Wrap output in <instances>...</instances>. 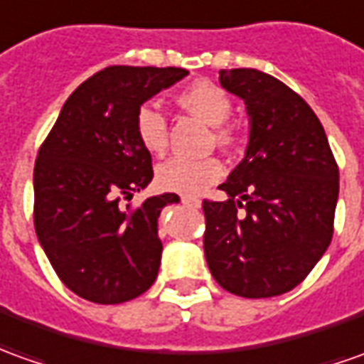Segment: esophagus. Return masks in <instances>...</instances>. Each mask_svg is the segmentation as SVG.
Listing matches in <instances>:
<instances>
[{
  "instance_id": "esophagus-1",
  "label": "esophagus",
  "mask_w": 364,
  "mask_h": 364,
  "mask_svg": "<svg viewBox=\"0 0 364 364\" xmlns=\"http://www.w3.org/2000/svg\"><path fill=\"white\" fill-rule=\"evenodd\" d=\"M182 204L188 208H200L202 206V202L198 200V198H190V196H182Z\"/></svg>"
}]
</instances>
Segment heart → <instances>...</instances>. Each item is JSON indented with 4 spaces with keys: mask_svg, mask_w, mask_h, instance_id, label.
I'll list each match as a JSON object with an SVG mask.
<instances>
[{
    "mask_svg": "<svg viewBox=\"0 0 364 364\" xmlns=\"http://www.w3.org/2000/svg\"><path fill=\"white\" fill-rule=\"evenodd\" d=\"M178 102L188 112L214 127V139L222 146H232L237 140L235 127L225 124L232 114V97L215 82L200 79L178 92ZM134 132L142 149L150 154H162L168 144V119L152 102H144L134 114ZM224 176L222 162L214 156L170 158L156 168V184L166 192L196 196Z\"/></svg>",
    "mask_w": 364,
    "mask_h": 364,
    "instance_id": "b5f03b06",
    "label": "heart"
}]
</instances>
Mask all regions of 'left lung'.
<instances>
[{
	"instance_id": "1",
	"label": "left lung",
	"mask_w": 364,
	"mask_h": 364,
	"mask_svg": "<svg viewBox=\"0 0 364 364\" xmlns=\"http://www.w3.org/2000/svg\"><path fill=\"white\" fill-rule=\"evenodd\" d=\"M220 82L244 99L252 129L245 158L220 186L228 200L202 202L204 254L225 291L275 297L329 247L339 166L317 114L285 82L257 69H222Z\"/></svg>"
}]
</instances>
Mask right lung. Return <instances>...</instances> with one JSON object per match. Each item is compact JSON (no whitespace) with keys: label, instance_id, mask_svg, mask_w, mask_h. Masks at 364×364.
Masks as SVG:
<instances>
[{"label":"right lung","instance_id":"1","mask_svg":"<svg viewBox=\"0 0 364 364\" xmlns=\"http://www.w3.org/2000/svg\"><path fill=\"white\" fill-rule=\"evenodd\" d=\"M178 67L112 65L79 85L37 152L33 222L53 269L73 293L114 305L150 289L160 267L158 215L176 194L127 208L154 176L134 132L142 102L186 77Z\"/></svg>","mask_w":364,"mask_h":364}]
</instances>
